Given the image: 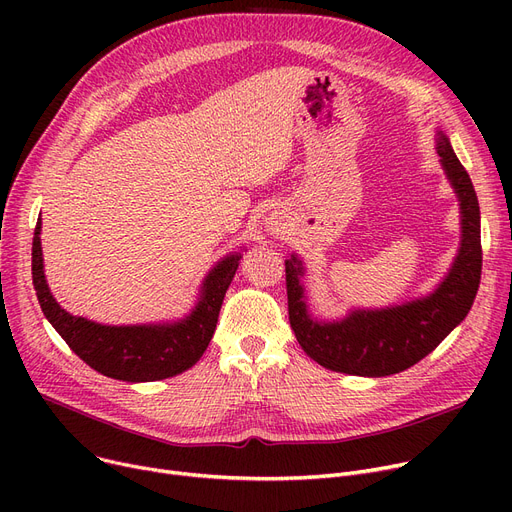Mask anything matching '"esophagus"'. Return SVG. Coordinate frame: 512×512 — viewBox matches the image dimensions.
<instances>
[{
	"label": "esophagus",
	"instance_id": "1",
	"mask_svg": "<svg viewBox=\"0 0 512 512\" xmlns=\"http://www.w3.org/2000/svg\"><path fill=\"white\" fill-rule=\"evenodd\" d=\"M270 232H272V234H276V232H280V228H278V224H272V226H270Z\"/></svg>",
	"mask_w": 512,
	"mask_h": 512
}]
</instances>
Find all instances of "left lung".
Returning a JSON list of instances; mask_svg holds the SVG:
<instances>
[{"label":"left lung","mask_w":512,"mask_h":512,"mask_svg":"<svg viewBox=\"0 0 512 512\" xmlns=\"http://www.w3.org/2000/svg\"><path fill=\"white\" fill-rule=\"evenodd\" d=\"M436 153L459 199L461 242L448 274L425 297L382 309H348L340 319H319L307 303L303 259L292 253L284 261L292 332L321 367L363 378L400 373L432 353L467 317L481 280L479 203L444 130H436Z\"/></svg>","instance_id":"8db88e82"}]
</instances>
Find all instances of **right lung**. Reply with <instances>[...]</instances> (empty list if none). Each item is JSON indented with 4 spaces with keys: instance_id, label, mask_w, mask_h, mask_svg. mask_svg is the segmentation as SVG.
Segmentation results:
<instances>
[{
    "instance_id": "add662e5",
    "label": "right lung",
    "mask_w": 512,
    "mask_h": 512,
    "mask_svg": "<svg viewBox=\"0 0 512 512\" xmlns=\"http://www.w3.org/2000/svg\"><path fill=\"white\" fill-rule=\"evenodd\" d=\"M240 257V253H230L211 267L201 282L195 307L184 317L155 324L105 326L68 313L53 299L45 280L39 218L33 238V284L49 324L89 367L122 382H157L174 378L203 357Z\"/></svg>"
}]
</instances>
